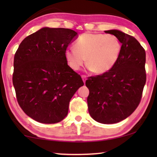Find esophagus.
Listing matches in <instances>:
<instances>
[{
	"label": "esophagus",
	"mask_w": 157,
	"mask_h": 157,
	"mask_svg": "<svg viewBox=\"0 0 157 157\" xmlns=\"http://www.w3.org/2000/svg\"><path fill=\"white\" fill-rule=\"evenodd\" d=\"M82 80H83L84 82H86V75H82Z\"/></svg>",
	"instance_id": "1"
}]
</instances>
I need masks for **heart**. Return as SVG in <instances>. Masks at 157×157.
Listing matches in <instances>:
<instances>
[{
  "label": "heart",
  "mask_w": 157,
  "mask_h": 157,
  "mask_svg": "<svg viewBox=\"0 0 157 157\" xmlns=\"http://www.w3.org/2000/svg\"><path fill=\"white\" fill-rule=\"evenodd\" d=\"M74 48L65 51V58L69 66L78 71L86 59L89 68L96 74L110 71L121 52V41L116 36L109 34L84 33L79 36Z\"/></svg>",
  "instance_id": "1"
}]
</instances>
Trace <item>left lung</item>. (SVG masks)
<instances>
[{"mask_svg": "<svg viewBox=\"0 0 157 157\" xmlns=\"http://www.w3.org/2000/svg\"><path fill=\"white\" fill-rule=\"evenodd\" d=\"M105 33L119 39L121 55L110 71L86 81L87 103L95 121L113 124L127 118L139 105L146 82L145 51L134 36L118 30Z\"/></svg>", "mask_w": 157, "mask_h": 157, "instance_id": "1", "label": "left lung"}]
</instances>
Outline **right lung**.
I'll return each mask as SVG.
<instances>
[{"instance_id": "obj_1", "label": "right lung", "mask_w": 157, "mask_h": 157, "mask_svg": "<svg viewBox=\"0 0 157 157\" xmlns=\"http://www.w3.org/2000/svg\"><path fill=\"white\" fill-rule=\"evenodd\" d=\"M75 31L43 28L23 39L14 55L12 81L18 103L34 121L53 124L67 116L84 82L68 65L65 51Z\"/></svg>"}]
</instances>
